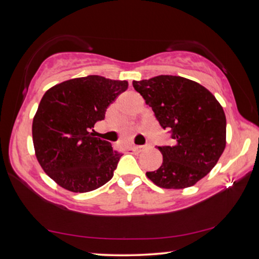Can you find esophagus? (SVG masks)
Returning a JSON list of instances; mask_svg holds the SVG:
<instances>
[{"label": "esophagus", "instance_id": "obj_1", "mask_svg": "<svg viewBox=\"0 0 259 259\" xmlns=\"http://www.w3.org/2000/svg\"><path fill=\"white\" fill-rule=\"evenodd\" d=\"M150 147L148 145H142V146H135L134 147V152H136V153H140V152H143V151H145V150H147V148Z\"/></svg>", "mask_w": 259, "mask_h": 259}]
</instances>
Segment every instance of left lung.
Segmentation results:
<instances>
[{
  "label": "left lung",
  "mask_w": 259,
  "mask_h": 259,
  "mask_svg": "<svg viewBox=\"0 0 259 259\" xmlns=\"http://www.w3.org/2000/svg\"><path fill=\"white\" fill-rule=\"evenodd\" d=\"M135 90L152 107L163 129L171 130L172 146L157 147L161 166L146 172L156 186L181 190L211 171L226 146V117L216 97L200 83L176 75L134 81Z\"/></svg>",
  "instance_id": "left-lung-1"
}]
</instances>
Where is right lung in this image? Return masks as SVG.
Segmentation results:
<instances>
[{
	"label": "right lung",
	"instance_id": "add662e5",
	"mask_svg": "<svg viewBox=\"0 0 259 259\" xmlns=\"http://www.w3.org/2000/svg\"><path fill=\"white\" fill-rule=\"evenodd\" d=\"M128 85V81L89 75L58 83L43 95L32 125L35 156L60 187L85 193L113 177L121 154L95 137L93 129Z\"/></svg>",
	"mask_w": 259,
	"mask_h": 259
}]
</instances>
